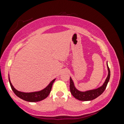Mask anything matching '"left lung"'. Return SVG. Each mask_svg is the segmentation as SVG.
Segmentation results:
<instances>
[{"mask_svg":"<svg viewBox=\"0 0 124 124\" xmlns=\"http://www.w3.org/2000/svg\"><path fill=\"white\" fill-rule=\"evenodd\" d=\"M107 70H108V75L106 79L105 83L103 84L102 86L96 89H91V90L86 91H80L77 89L74 86L73 81L72 80L71 77H70V90L71 93L72 94L76 99L81 101H92L96 99L98 96H100L102 93L105 91L107 85L108 84V81L110 80V71L108 68L107 62Z\"/></svg>","mask_w":124,"mask_h":124,"instance_id":"8db88e82","label":"left lung"}]
</instances>
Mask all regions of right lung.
Returning a JSON list of instances; mask_svg holds the SVG:
<instances>
[{"instance_id":"1","label":"right lung","mask_w":124,"mask_h":124,"mask_svg":"<svg viewBox=\"0 0 124 124\" xmlns=\"http://www.w3.org/2000/svg\"><path fill=\"white\" fill-rule=\"evenodd\" d=\"M8 80L11 86V88L13 91L18 97H19L21 99L24 100L25 101L29 102H39V101H42V100L46 99L47 97L48 96L50 93L51 91L52 86L55 80V78L54 79L51 81L49 83V84L46 86L45 88L42 90L39 91H36L32 92H23L19 91L16 89L12 85L11 81H10V77L8 76Z\"/></svg>"}]
</instances>
